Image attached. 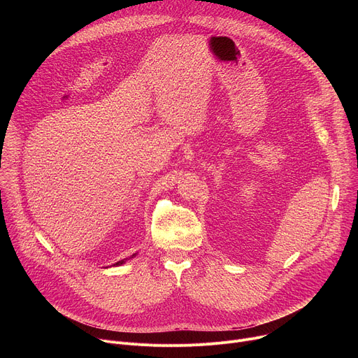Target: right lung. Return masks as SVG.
Instances as JSON below:
<instances>
[{"label": "right lung", "mask_w": 358, "mask_h": 358, "mask_svg": "<svg viewBox=\"0 0 358 358\" xmlns=\"http://www.w3.org/2000/svg\"><path fill=\"white\" fill-rule=\"evenodd\" d=\"M133 257H136V253H134V255H133ZM133 257H131V258H133ZM124 262H126V259H123V261H119V262H116V264H115V265H113V266H119V265H123V264H124Z\"/></svg>", "instance_id": "obj_1"}]
</instances>
